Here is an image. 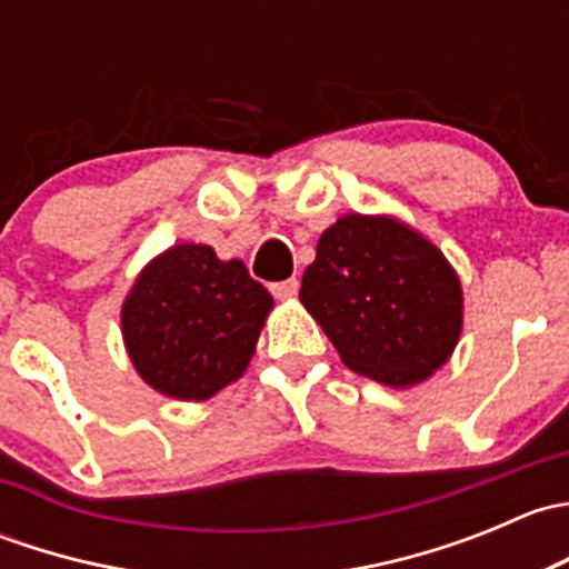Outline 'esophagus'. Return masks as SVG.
<instances>
[{"instance_id":"1","label":"esophagus","mask_w":569,"mask_h":569,"mask_svg":"<svg viewBox=\"0 0 569 569\" xmlns=\"http://www.w3.org/2000/svg\"><path fill=\"white\" fill-rule=\"evenodd\" d=\"M269 291H272L278 300H291V297H297V291H300V280H297V278L280 280V283L269 286Z\"/></svg>"}]
</instances>
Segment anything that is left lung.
Wrapping results in <instances>:
<instances>
[{"mask_svg": "<svg viewBox=\"0 0 569 569\" xmlns=\"http://www.w3.org/2000/svg\"><path fill=\"white\" fill-rule=\"evenodd\" d=\"M300 300L349 369L391 388L427 380L462 330L455 269L391 217L347 214L327 228Z\"/></svg>", "mask_w": 569, "mask_h": 569, "instance_id": "obj_1", "label": "left lung"}]
</instances>
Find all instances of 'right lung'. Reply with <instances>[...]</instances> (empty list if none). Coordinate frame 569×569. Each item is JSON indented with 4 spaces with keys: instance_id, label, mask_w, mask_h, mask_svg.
<instances>
[{
    "instance_id": "right-lung-1",
    "label": "right lung",
    "mask_w": 569,
    "mask_h": 569,
    "mask_svg": "<svg viewBox=\"0 0 569 569\" xmlns=\"http://www.w3.org/2000/svg\"><path fill=\"white\" fill-rule=\"evenodd\" d=\"M269 311L272 297L242 261H220L206 244H176L142 269L120 325L148 386L203 401L242 377Z\"/></svg>"
}]
</instances>
